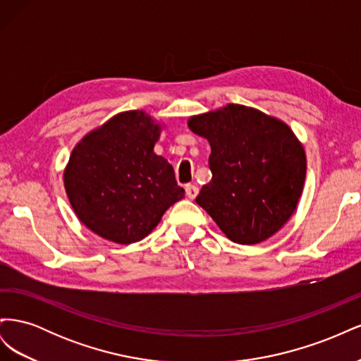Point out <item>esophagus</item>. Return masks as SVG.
I'll list each match as a JSON object with an SVG mask.
<instances>
[{"instance_id":"1","label":"esophagus","mask_w":361,"mask_h":361,"mask_svg":"<svg viewBox=\"0 0 361 361\" xmlns=\"http://www.w3.org/2000/svg\"><path fill=\"white\" fill-rule=\"evenodd\" d=\"M185 191H187L188 199H191V200H194L195 197H197V194H199V188L195 187V185H191V183H188L187 187H185Z\"/></svg>"}]
</instances>
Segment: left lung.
Here are the masks:
<instances>
[{
  "instance_id": "obj_1",
  "label": "left lung",
  "mask_w": 361,
  "mask_h": 361,
  "mask_svg": "<svg viewBox=\"0 0 361 361\" xmlns=\"http://www.w3.org/2000/svg\"><path fill=\"white\" fill-rule=\"evenodd\" d=\"M188 126L211 145L212 179L195 202L226 236L251 245L280 231L305 179L304 149L290 128L238 104L194 116Z\"/></svg>"
}]
</instances>
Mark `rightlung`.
<instances>
[{
  "instance_id": "obj_1",
  "label": "right lung",
  "mask_w": 361,
  "mask_h": 361,
  "mask_svg": "<svg viewBox=\"0 0 361 361\" xmlns=\"http://www.w3.org/2000/svg\"><path fill=\"white\" fill-rule=\"evenodd\" d=\"M161 128L143 111H126L85 135L64 170V188L80 221L108 241L147 236L183 199L171 164L154 152Z\"/></svg>"
}]
</instances>
